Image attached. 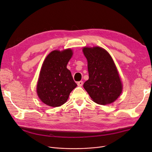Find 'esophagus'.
<instances>
[{"instance_id": "34e87169", "label": "esophagus", "mask_w": 152, "mask_h": 152, "mask_svg": "<svg viewBox=\"0 0 152 152\" xmlns=\"http://www.w3.org/2000/svg\"><path fill=\"white\" fill-rule=\"evenodd\" d=\"M77 86H78L81 87V86H82L83 85V81H79V82H77Z\"/></svg>"}]
</instances>
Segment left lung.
<instances>
[{
    "label": "left lung",
    "instance_id": "obj_1",
    "mask_svg": "<svg viewBox=\"0 0 152 152\" xmlns=\"http://www.w3.org/2000/svg\"><path fill=\"white\" fill-rule=\"evenodd\" d=\"M83 53L89 71V79L84 83V88L98 104L115 102L122 92V84L112 58L99 47H84Z\"/></svg>",
    "mask_w": 152,
    "mask_h": 152
}]
</instances>
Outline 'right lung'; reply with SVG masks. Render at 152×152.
Wrapping results in <instances>:
<instances>
[{"instance_id":"obj_1","label":"right lung","mask_w":152,"mask_h":152,"mask_svg":"<svg viewBox=\"0 0 152 152\" xmlns=\"http://www.w3.org/2000/svg\"><path fill=\"white\" fill-rule=\"evenodd\" d=\"M73 55L71 49L53 50L45 59L37 85L38 97L50 107H60L77 86L67 64Z\"/></svg>"}]
</instances>
